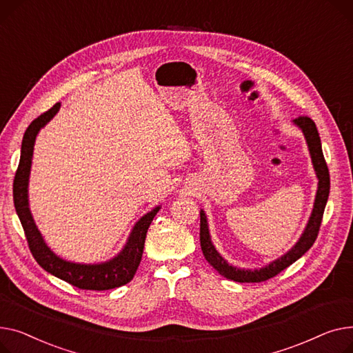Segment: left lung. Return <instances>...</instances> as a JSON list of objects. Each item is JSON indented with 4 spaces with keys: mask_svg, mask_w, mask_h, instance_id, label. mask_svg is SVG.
<instances>
[{
    "mask_svg": "<svg viewBox=\"0 0 353 353\" xmlns=\"http://www.w3.org/2000/svg\"><path fill=\"white\" fill-rule=\"evenodd\" d=\"M294 122L302 130V132L306 138L310 158H312L314 168H315L316 176L319 179L314 211H312V215H310V218H309L306 230L303 231V234H302L301 239L296 242V245L288 254H285L283 256L274 261L272 263H269L265 268L251 271V269H239V268L230 265L218 254L215 246L211 242L208 223H206V216H205L203 211H201L199 241H201L202 254H203L205 259L208 261V263L215 269V271H218L226 279H231L235 282H263V281L271 279V278L276 276L279 272H282L283 269H286L289 265H292L295 261H298L309 250V248L315 243V241L318 238L319 228H321L322 218H323V211H325V206H326L327 196H329V190H330L329 170H327V165H326V161H325V157L322 152L321 138H319L315 122L309 117H298Z\"/></svg>",
    "mask_w": 353,
    "mask_h": 353,
    "instance_id": "left-lung-1",
    "label": "left lung"
}]
</instances>
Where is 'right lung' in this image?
Masks as SVG:
<instances>
[{"instance_id": "1", "label": "right lung", "mask_w": 353, "mask_h": 353, "mask_svg": "<svg viewBox=\"0 0 353 353\" xmlns=\"http://www.w3.org/2000/svg\"><path fill=\"white\" fill-rule=\"evenodd\" d=\"M58 110L59 102H57L52 108L35 118L24 134L23 145H21V158L12 185L15 211L21 221V225L24 228L30 251L41 268L46 269L51 275L71 283L75 288L87 289V291H108V289L119 288L128 283L134 278L142 258L143 243L145 238H147L148 228L154 216L159 211V206H157L155 210H152L147 215H143L137 222L125 248H123L118 256H115L110 262L98 265H84L68 262L57 256L46 245L43 236H41L34 223L28 208L27 188L35 137L38 131L58 112Z\"/></svg>"}]
</instances>
